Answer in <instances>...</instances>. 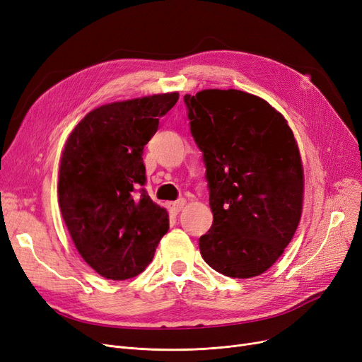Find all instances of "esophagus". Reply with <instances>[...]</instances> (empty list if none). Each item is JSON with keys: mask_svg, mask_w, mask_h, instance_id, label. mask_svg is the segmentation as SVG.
I'll return each mask as SVG.
<instances>
[{"mask_svg": "<svg viewBox=\"0 0 362 362\" xmlns=\"http://www.w3.org/2000/svg\"><path fill=\"white\" fill-rule=\"evenodd\" d=\"M184 204H185V200H184V199H180V200H177V202H172V203H169V204H168V208H169V211H170V212L178 214V212L184 208Z\"/></svg>", "mask_w": 362, "mask_h": 362, "instance_id": "obj_1", "label": "esophagus"}]
</instances>
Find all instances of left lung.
I'll return each mask as SVG.
<instances>
[{
	"instance_id": "8db88e82",
	"label": "left lung",
	"mask_w": 362,
	"mask_h": 362,
	"mask_svg": "<svg viewBox=\"0 0 362 362\" xmlns=\"http://www.w3.org/2000/svg\"><path fill=\"white\" fill-rule=\"evenodd\" d=\"M184 103L214 214L199 240L202 257L227 277L261 275L283 255L302 215L295 135L280 112L245 91L203 90Z\"/></svg>"
}]
</instances>
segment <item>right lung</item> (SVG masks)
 <instances>
[{
    "instance_id": "add662e5",
    "label": "right lung",
    "mask_w": 362,
    "mask_h": 362,
    "mask_svg": "<svg viewBox=\"0 0 362 362\" xmlns=\"http://www.w3.org/2000/svg\"><path fill=\"white\" fill-rule=\"evenodd\" d=\"M178 101L166 93L109 103L85 116L66 141L59 204L75 247L110 280L139 275L169 228L166 209L147 194L144 146Z\"/></svg>"
}]
</instances>
